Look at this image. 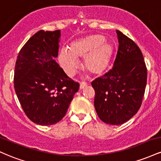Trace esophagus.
<instances>
[{
	"mask_svg": "<svg viewBox=\"0 0 161 161\" xmlns=\"http://www.w3.org/2000/svg\"><path fill=\"white\" fill-rule=\"evenodd\" d=\"M88 83L87 82H82L80 83V87H79V88H80V89H82V88H86V87L88 86Z\"/></svg>",
	"mask_w": 161,
	"mask_h": 161,
	"instance_id": "esophagus-1",
	"label": "esophagus"
}]
</instances>
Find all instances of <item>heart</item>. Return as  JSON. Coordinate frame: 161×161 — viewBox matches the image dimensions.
Returning <instances> with one entry per match:
<instances>
[{"instance_id": "b5f03b06", "label": "heart", "mask_w": 161, "mask_h": 161, "mask_svg": "<svg viewBox=\"0 0 161 161\" xmlns=\"http://www.w3.org/2000/svg\"><path fill=\"white\" fill-rule=\"evenodd\" d=\"M113 46L105 42L101 34L87 36L76 39L59 53V61L69 76L78 68L76 59H83V67L92 75H100L106 69L111 60Z\"/></svg>"}]
</instances>
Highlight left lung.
Listing matches in <instances>:
<instances>
[{"label": "left lung", "instance_id": "8db88e82", "mask_svg": "<svg viewBox=\"0 0 161 161\" xmlns=\"http://www.w3.org/2000/svg\"><path fill=\"white\" fill-rule=\"evenodd\" d=\"M119 42L114 66L92 82L95 92V108L104 123L120 125L141 108L147 84V67L138 46L116 30Z\"/></svg>", "mask_w": 161, "mask_h": 161}]
</instances>
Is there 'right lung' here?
<instances>
[{
	"label": "right lung",
	"instance_id": "obj_1",
	"mask_svg": "<svg viewBox=\"0 0 161 161\" xmlns=\"http://www.w3.org/2000/svg\"><path fill=\"white\" fill-rule=\"evenodd\" d=\"M60 31L40 30L20 50L14 70V88L23 111L38 125L58 123L66 115L79 83L53 60Z\"/></svg>",
	"mask_w": 161,
	"mask_h": 161
}]
</instances>
